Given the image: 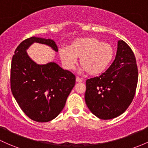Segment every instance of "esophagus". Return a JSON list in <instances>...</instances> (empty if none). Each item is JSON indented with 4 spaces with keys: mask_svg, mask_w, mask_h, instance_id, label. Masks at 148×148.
<instances>
[{
    "mask_svg": "<svg viewBox=\"0 0 148 148\" xmlns=\"http://www.w3.org/2000/svg\"><path fill=\"white\" fill-rule=\"evenodd\" d=\"M76 82H82V79L79 78L78 77H76Z\"/></svg>",
    "mask_w": 148,
    "mask_h": 148,
    "instance_id": "esophagus-1",
    "label": "esophagus"
}]
</instances>
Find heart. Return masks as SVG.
I'll list each match as a JSON object with an SVG mask.
<instances>
[{
  "mask_svg": "<svg viewBox=\"0 0 148 148\" xmlns=\"http://www.w3.org/2000/svg\"><path fill=\"white\" fill-rule=\"evenodd\" d=\"M63 66L72 70L80 58L82 71L90 75H98L105 71L112 63L114 50L109 44L95 37L79 38L73 41L69 47L58 50Z\"/></svg>",
  "mask_w": 148,
  "mask_h": 148,
  "instance_id": "obj_1",
  "label": "heart"
}]
</instances>
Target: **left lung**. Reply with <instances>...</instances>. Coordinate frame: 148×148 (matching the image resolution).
Returning <instances> with one entry per match:
<instances>
[{"label":"left lung","mask_w":148,"mask_h":148,"mask_svg":"<svg viewBox=\"0 0 148 148\" xmlns=\"http://www.w3.org/2000/svg\"><path fill=\"white\" fill-rule=\"evenodd\" d=\"M136 57L129 46L118 41L115 59L99 76L86 81L85 99L87 107L100 119L119 116L128 109L138 84Z\"/></svg>","instance_id":"8db88e82"}]
</instances>
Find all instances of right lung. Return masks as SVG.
<instances>
[{
    "label": "right lung",
    "mask_w": 148,
    "mask_h": 148,
    "mask_svg": "<svg viewBox=\"0 0 148 148\" xmlns=\"http://www.w3.org/2000/svg\"><path fill=\"white\" fill-rule=\"evenodd\" d=\"M34 43L46 44L58 51L55 42L50 39L32 36L20 43L11 63V91L29 119L48 122L64 108L75 84V76L54 62L39 65L32 60L27 50Z\"/></svg>",
    "instance_id": "obj_1"
}]
</instances>
